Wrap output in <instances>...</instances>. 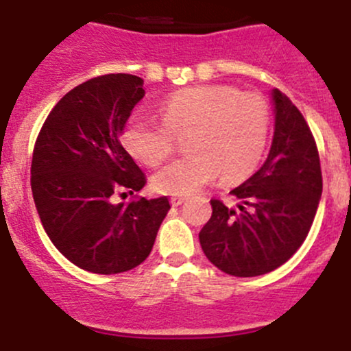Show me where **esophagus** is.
I'll return each instance as SVG.
<instances>
[{
	"label": "esophagus",
	"instance_id": "34e87169",
	"mask_svg": "<svg viewBox=\"0 0 351 351\" xmlns=\"http://www.w3.org/2000/svg\"><path fill=\"white\" fill-rule=\"evenodd\" d=\"M186 197H183V195H173L171 197V204L173 206H182L183 202H185Z\"/></svg>",
	"mask_w": 351,
	"mask_h": 351
}]
</instances>
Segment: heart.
Returning a JSON list of instances; mask_svg holds the SVG:
<instances>
[{
    "mask_svg": "<svg viewBox=\"0 0 351 351\" xmlns=\"http://www.w3.org/2000/svg\"><path fill=\"white\" fill-rule=\"evenodd\" d=\"M162 121L135 114L123 131V143L136 159L160 165L175 149V135L185 133L189 152L154 175L157 192L189 195L223 173L239 180L263 157L270 131L267 101L227 84L185 88L160 107Z\"/></svg>",
    "mask_w": 351,
    "mask_h": 351,
    "instance_id": "obj_1",
    "label": "heart"
}]
</instances>
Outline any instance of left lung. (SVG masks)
<instances>
[{"instance_id":"left-lung-1","label":"left lung","mask_w":351,"mask_h":351,"mask_svg":"<svg viewBox=\"0 0 351 351\" xmlns=\"http://www.w3.org/2000/svg\"><path fill=\"white\" fill-rule=\"evenodd\" d=\"M274 138L267 160L230 192L237 209L213 199L199 232L208 260L235 277H256L286 263L303 244L322 195L315 140L293 101L271 90Z\"/></svg>"}]
</instances>
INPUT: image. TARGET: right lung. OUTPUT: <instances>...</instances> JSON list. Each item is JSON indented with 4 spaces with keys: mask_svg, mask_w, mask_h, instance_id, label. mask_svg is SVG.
<instances>
[{
    "mask_svg": "<svg viewBox=\"0 0 351 351\" xmlns=\"http://www.w3.org/2000/svg\"><path fill=\"white\" fill-rule=\"evenodd\" d=\"M143 97L138 76L93 77L60 98L36 140L31 186L43 227L71 263L91 274L138 267L171 208L168 197L114 201L147 183L119 142Z\"/></svg>",
    "mask_w": 351,
    "mask_h": 351,
    "instance_id": "add662e5",
    "label": "right lung"
}]
</instances>
